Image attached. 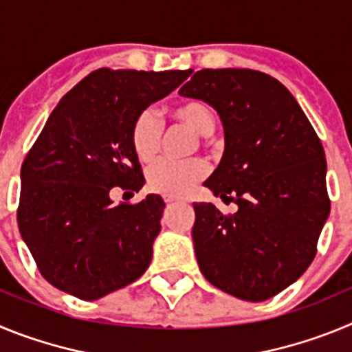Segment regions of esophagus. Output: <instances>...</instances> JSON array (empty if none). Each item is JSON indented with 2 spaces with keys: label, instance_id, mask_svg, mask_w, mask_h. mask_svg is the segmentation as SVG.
Masks as SVG:
<instances>
[{
  "label": "esophagus",
  "instance_id": "1",
  "mask_svg": "<svg viewBox=\"0 0 352 352\" xmlns=\"http://www.w3.org/2000/svg\"><path fill=\"white\" fill-rule=\"evenodd\" d=\"M176 203H179V199H173V197L166 199V204H167V206H173V204H176Z\"/></svg>",
  "mask_w": 352,
  "mask_h": 352
}]
</instances>
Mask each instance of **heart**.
I'll use <instances>...</instances> for the list:
<instances>
[{
  "mask_svg": "<svg viewBox=\"0 0 352 352\" xmlns=\"http://www.w3.org/2000/svg\"><path fill=\"white\" fill-rule=\"evenodd\" d=\"M173 118L197 135L208 138L214 130V116L211 109L204 102L188 100L176 105L170 111ZM162 126L153 111H142L132 125L130 141L132 148L141 162L153 160L160 148ZM208 167L203 160L192 158V160L174 162L158 160L148 169V185L157 194L167 197H183L190 194L197 183L206 178Z\"/></svg>",
  "mask_w": 352,
  "mask_h": 352,
  "instance_id": "b5f03b06",
  "label": "heart"
}]
</instances>
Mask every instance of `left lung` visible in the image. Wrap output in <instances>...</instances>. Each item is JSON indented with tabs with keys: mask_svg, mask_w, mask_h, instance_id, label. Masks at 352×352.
<instances>
[{
	"mask_svg": "<svg viewBox=\"0 0 352 352\" xmlns=\"http://www.w3.org/2000/svg\"><path fill=\"white\" fill-rule=\"evenodd\" d=\"M179 95L219 113L226 148L204 186L238 204L229 217L194 204L201 273L239 300H268L316 257L329 214L321 141L289 89L263 72L199 70Z\"/></svg>",
	"mask_w": 352,
	"mask_h": 352,
	"instance_id": "8db88e82",
	"label": "left lung"
}]
</instances>
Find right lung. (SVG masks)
<instances>
[{"label":"right lung","mask_w":352,"mask_h":352,"mask_svg":"<svg viewBox=\"0 0 352 352\" xmlns=\"http://www.w3.org/2000/svg\"><path fill=\"white\" fill-rule=\"evenodd\" d=\"M190 70L91 72L56 105L21 167L17 223L49 284L93 301L148 270L166 203L114 204V186L144 185L130 132L135 118Z\"/></svg>","instance_id":"1"}]
</instances>
